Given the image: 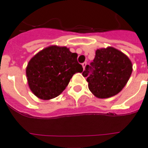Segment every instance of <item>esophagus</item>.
Returning <instances> with one entry per match:
<instances>
[{
    "instance_id": "1",
    "label": "esophagus",
    "mask_w": 148,
    "mask_h": 148,
    "mask_svg": "<svg viewBox=\"0 0 148 148\" xmlns=\"http://www.w3.org/2000/svg\"><path fill=\"white\" fill-rule=\"evenodd\" d=\"M87 65V62H84L83 64H82V66H83V68L84 70V68H85V66Z\"/></svg>"
}]
</instances>
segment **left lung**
Instances as JSON below:
<instances>
[{"label": "left lung", "mask_w": 148, "mask_h": 148, "mask_svg": "<svg viewBox=\"0 0 148 148\" xmlns=\"http://www.w3.org/2000/svg\"><path fill=\"white\" fill-rule=\"evenodd\" d=\"M132 73V64L125 54L114 47L96 51L92 62L85 67L89 90L98 98L114 96L126 85Z\"/></svg>", "instance_id": "8db88e82"}]
</instances>
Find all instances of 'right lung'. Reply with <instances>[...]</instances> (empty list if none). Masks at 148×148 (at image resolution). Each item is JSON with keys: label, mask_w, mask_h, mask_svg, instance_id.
<instances>
[{"label": "right lung", "mask_w": 148, "mask_h": 148, "mask_svg": "<svg viewBox=\"0 0 148 148\" xmlns=\"http://www.w3.org/2000/svg\"><path fill=\"white\" fill-rule=\"evenodd\" d=\"M77 58L76 53L58 46H51L37 53L26 69L31 91L43 100L58 97L67 88L72 76L83 71Z\"/></svg>", "instance_id": "obj_1"}]
</instances>
